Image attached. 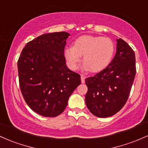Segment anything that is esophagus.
<instances>
[{"instance_id":"1","label":"esophagus","mask_w":148,"mask_h":148,"mask_svg":"<svg viewBox=\"0 0 148 148\" xmlns=\"http://www.w3.org/2000/svg\"><path fill=\"white\" fill-rule=\"evenodd\" d=\"M85 76L84 74H81V80H82V84H84L85 83Z\"/></svg>"}]
</instances>
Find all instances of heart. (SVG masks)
<instances>
[{
  "mask_svg": "<svg viewBox=\"0 0 148 148\" xmlns=\"http://www.w3.org/2000/svg\"><path fill=\"white\" fill-rule=\"evenodd\" d=\"M115 45L110 38L93 36H82L74 42L73 47L64 50V57L71 69H77L84 56L85 68L99 72L108 66L112 60Z\"/></svg>",
  "mask_w": 148,
  "mask_h": 148,
  "instance_id": "1",
  "label": "heart"
}]
</instances>
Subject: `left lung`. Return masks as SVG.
Returning <instances> with one entry per match:
<instances>
[{
  "label": "left lung",
  "instance_id": "1",
  "mask_svg": "<svg viewBox=\"0 0 148 148\" xmlns=\"http://www.w3.org/2000/svg\"><path fill=\"white\" fill-rule=\"evenodd\" d=\"M136 73L134 50L126 42L117 39L114 58L105 69L88 77L86 104L89 111L100 118L117 113L129 98Z\"/></svg>",
  "mask_w": 148,
  "mask_h": 148
}]
</instances>
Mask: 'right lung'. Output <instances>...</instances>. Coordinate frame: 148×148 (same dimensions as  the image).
<instances>
[{"label": "right lung", "instance_id": "add662e5", "mask_svg": "<svg viewBox=\"0 0 148 148\" xmlns=\"http://www.w3.org/2000/svg\"><path fill=\"white\" fill-rule=\"evenodd\" d=\"M66 32L43 34L28 42L17 61L22 96L35 112L45 117L60 115L81 76L68 69L64 56Z\"/></svg>", "mask_w": 148, "mask_h": 148}]
</instances>
